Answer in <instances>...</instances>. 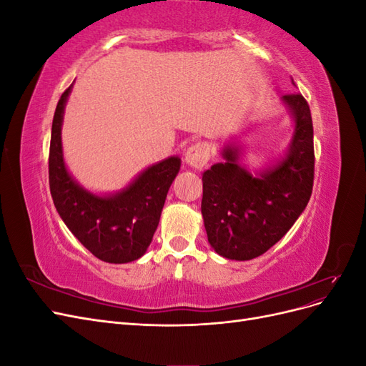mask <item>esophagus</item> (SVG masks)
<instances>
[{
    "label": "esophagus",
    "mask_w": 366,
    "mask_h": 366,
    "mask_svg": "<svg viewBox=\"0 0 366 366\" xmlns=\"http://www.w3.org/2000/svg\"><path fill=\"white\" fill-rule=\"evenodd\" d=\"M210 159V147L206 142H198L191 145L184 152V162L194 169H202Z\"/></svg>",
    "instance_id": "esophagus-1"
}]
</instances>
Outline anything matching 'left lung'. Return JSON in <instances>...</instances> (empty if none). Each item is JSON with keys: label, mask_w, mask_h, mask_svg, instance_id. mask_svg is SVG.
Instances as JSON below:
<instances>
[{"label": "left lung", "mask_w": 366, "mask_h": 366, "mask_svg": "<svg viewBox=\"0 0 366 366\" xmlns=\"http://www.w3.org/2000/svg\"><path fill=\"white\" fill-rule=\"evenodd\" d=\"M282 101L295 117L285 159L253 177L238 164V149L226 147V162L203 174L202 214L207 239L227 259L247 261L267 252L290 230L312 197V113L301 93L285 94Z\"/></svg>", "instance_id": "obj_1"}]
</instances>
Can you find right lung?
I'll list each match as a JSON object with an SVG mask.
<instances>
[{
  "label": "right lung",
  "mask_w": 366,
  "mask_h": 366,
  "mask_svg": "<svg viewBox=\"0 0 366 366\" xmlns=\"http://www.w3.org/2000/svg\"><path fill=\"white\" fill-rule=\"evenodd\" d=\"M70 85L56 105L51 125L49 183L54 207L71 234L96 258L124 264L147 252L156 232L169 187L180 171V159L149 166L122 192L99 197L76 183L65 168L61 143L64 107Z\"/></svg>",
  "instance_id": "1"
}]
</instances>
